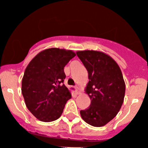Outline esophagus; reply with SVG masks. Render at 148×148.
I'll list each match as a JSON object with an SVG mask.
<instances>
[{"mask_svg": "<svg viewBox=\"0 0 148 148\" xmlns=\"http://www.w3.org/2000/svg\"><path fill=\"white\" fill-rule=\"evenodd\" d=\"M74 88H75L76 92H77V94H78V93L79 92V87H78V86H75V87H74Z\"/></svg>", "mask_w": 148, "mask_h": 148, "instance_id": "esophagus-1", "label": "esophagus"}]
</instances>
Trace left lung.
Returning a JSON list of instances; mask_svg holds the SVG:
<instances>
[{"instance_id": "left-lung-1", "label": "left lung", "mask_w": 148, "mask_h": 148, "mask_svg": "<svg viewBox=\"0 0 148 148\" xmlns=\"http://www.w3.org/2000/svg\"><path fill=\"white\" fill-rule=\"evenodd\" d=\"M77 55L88 73L86 92L90 99L88 108L80 110L82 119L94 127L112 120L123 103L125 84L116 61L102 51H79Z\"/></svg>"}]
</instances>
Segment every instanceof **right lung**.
Segmentation results:
<instances>
[{"label": "right lung", "mask_w": 148, "mask_h": 148, "mask_svg": "<svg viewBox=\"0 0 148 148\" xmlns=\"http://www.w3.org/2000/svg\"><path fill=\"white\" fill-rule=\"evenodd\" d=\"M74 51L51 48L40 51L29 62L22 79V94L29 111L39 120L52 122L62 115L71 94L63 84L64 67Z\"/></svg>", "instance_id": "right-lung-1"}]
</instances>
